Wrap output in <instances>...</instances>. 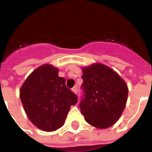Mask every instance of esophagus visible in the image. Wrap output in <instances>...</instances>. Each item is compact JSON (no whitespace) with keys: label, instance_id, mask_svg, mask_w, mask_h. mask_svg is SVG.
<instances>
[{"label":"esophagus","instance_id":"esophagus-1","mask_svg":"<svg viewBox=\"0 0 152 152\" xmlns=\"http://www.w3.org/2000/svg\"><path fill=\"white\" fill-rule=\"evenodd\" d=\"M73 93H75V94H77V86H74L72 89Z\"/></svg>","mask_w":152,"mask_h":152}]
</instances>
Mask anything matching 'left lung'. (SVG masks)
Returning a JSON list of instances; mask_svg holds the SVG:
<instances>
[{
  "label": "left lung",
  "instance_id": "8db88e82",
  "mask_svg": "<svg viewBox=\"0 0 152 152\" xmlns=\"http://www.w3.org/2000/svg\"><path fill=\"white\" fill-rule=\"evenodd\" d=\"M84 96L80 102L86 122L98 129L111 127L127 102L128 86L115 71L101 63L82 68Z\"/></svg>",
  "mask_w": 152,
  "mask_h": 152
}]
</instances>
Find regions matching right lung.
<instances>
[{"mask_svg":"<svg viewBox=\"0 0 152 152\" xmlns=\"http://www.w3.org/2000/svg\"><path fill=\"white\" fill-rule=\"evenodd\" d=\"M58 69L44 64L34 70L20 89V99L29 120L38 129L52 132L62 127L70 107L78 99L66 88Z\"/></svg>","mask_w":152,"mask_h":152,"instance_id":"add662e5","label":"right lung"}]
</instances>
